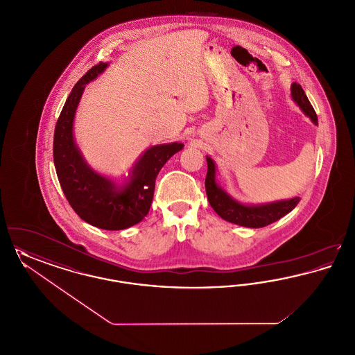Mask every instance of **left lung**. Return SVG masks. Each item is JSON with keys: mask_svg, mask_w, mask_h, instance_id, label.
Instances as JSON below:
<instances>
[{"mask_svg": "<svg viewBox=\"0 0 355 355\" xmlns=\"http://www.w3.org/2000/svg\"><path fill=\"white\" fill-rule=\"evenodd\" d=\"M291 98L295 102L300 109L304 112V116L311 119L314 125H318L317 114L309 101L307 96L304 94L302 86L297 83L291 84ZM207 161V174L205 180L206 194L210 206L214 211L220 216L222 220L236 223L243 227H265L272 222L282 218L290 213L298 202L301 201L300 197H294L290 200H281L274 202L261 203V205H246L239 202L233 198L225 189H222L217 182V166L213 158L206 155Z\"/></svg>", "mask_w": 355, "mask_h": 355, "instance_id": "left-lung-1", "label": "left lung"}]
</instances>
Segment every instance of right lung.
Here are the masks:
<instances>
[{
  "mask_svg": "<svg viewBox=\"0 0 355 355\" xmlns=\"http://www.w3.org/2000/svg\"><path fill=\"white\" fill-rule=\"evenodd\" d=\"M107 67V62L93 67L71 89L55 125L53 159L62 191L78 217L103 230H123L146 217L159 170L185 145L171 142L146 149L121 182L90 168L74 139V117L86 85Z\"/></svg>",
  "mask_w": 355,
  "mask_h": 355,
  "instance_id": "1",
  "label": "right lung"
}]
</instances>
